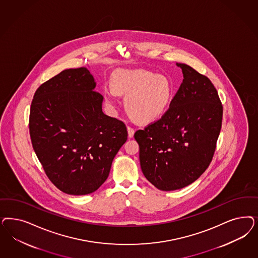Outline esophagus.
<instances>
[{
  "label": "esophagus",
  "instance_id": "34e87169",
  "mask_svg": "<svg viewBox=\"0 0 258 258\" xmlns=\"http://www.w3.org/2000/svg\"><path fill=\"white\" fill-rule=\"evenodd\" d=\"M127 131H128V137H129V138H133L134 134H135L134 128L128 126V127H127Z\"/></svg>",
  "mask_w": 258,
  "mask_h": 258
}]
</instances>
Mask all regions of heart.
<instances>
[{
    "instance_id": "1",
    "label": "heart",
    "mask_w": 258,
    "mask_h": 258,
    "mask_svg": "<svg viewBox=\"0 0 258 258\" xmlns=\"http://www.w3.org/2000/svg\"><path fill=\"white\" fill-rule=\"evenodd\" d=\"M113 88H104L103 95L109 105L116 104V93L125 97V107L135 119L149 121L166 109L172 94L168 78L146 70L121 71L113 77Z\"/></svg>"
}]
</instances>
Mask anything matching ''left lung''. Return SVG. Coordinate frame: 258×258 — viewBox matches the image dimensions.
I'll use <instances>...</instances> for the list:
<instances>
[{
	"label": "left lung",
	"mask_w": 258,
	"mask_h": 258,
	"mask_svg": "<svg viewBox=\"0 0 258 258\" xmlns=\"http://www.w3.org/2000/svg\"><path fill=\"white\" fill-rule=\"evenodd\" d=\"M183 81L166 113L135 133L144 176L161 191L196 181L210 165L221 129L223 107L214 84L185 63Z\"/></svg>",
	"instance_id": "8db88e82"
}]
</instances>
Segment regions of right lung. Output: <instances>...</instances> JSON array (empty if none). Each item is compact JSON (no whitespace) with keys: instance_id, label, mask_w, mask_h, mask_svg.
<instances>
[{"instance_id":"right-lung-1","label":"right lung","mask_w":258,"mask_h":258,"mask_svg":"<svg viewBox=\"0 0 258 258\" xmlns=\"http://www.w3.org/2000/svg\"><path fill=\"white\" fill-rule=\"evenodd\" d=\"M95 87L85 67L66 69L42 83L31 103L34 151L51 182L68 195L98 190L127 141L124 123L102 112Z\"/></svg>"}]
</instances>
